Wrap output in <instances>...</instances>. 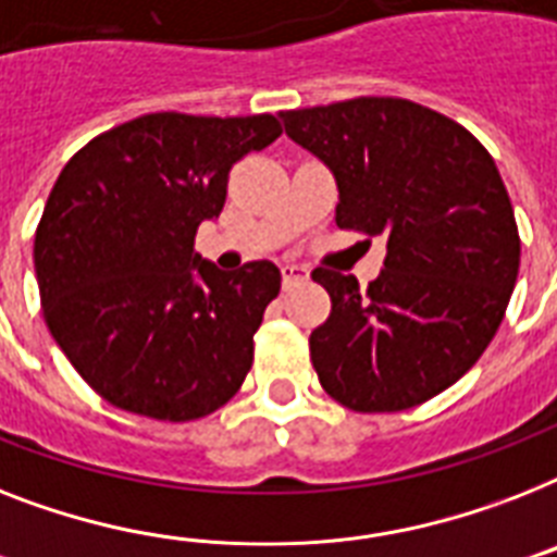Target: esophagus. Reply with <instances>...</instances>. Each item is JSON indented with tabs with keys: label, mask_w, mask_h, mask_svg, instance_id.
<instances>
[{
	"label": "esophagus",
	"mask_w": 557,
	"mask_h": 557,
	"mask_svg": "<svg viewBox=\"0 0 557 557\" xmlns=\"http://www.w3.org/2000/svg\"><path fill=\"white\" fill-rule=\"evenodd\" d=\"M280 274H283V288H292L297 286V283H306V280H309V269H306V265H283Z\"/></svg>",
	"instance_id": "esophagus-1"
}]
</instances>
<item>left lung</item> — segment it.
<instances>
[{"label": "left lung", "instance_id": "left-lung-1", "mask_svg": "<svg viewBox=\"0 0 557 557\" xmlns=\"http://www.w3.org/2000/svg\"><path fill=\"white\" fill-rule=\"evenodd\" d=\"M334 174V223L386 239L377 280L314 269L332 314L309 337L320 386L355 411H400L478 363L512 297L521 237L490 151L449 116L397 97L280 114Z\"/></svg>", "mask_w": 557, "mask_h": 557}]
</instances>
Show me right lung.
<instances>
[{"mask_svg":"<svg viewBox=\"0 0 557 557\" xmlns=\"http://www.w3.org/2000/svg\"><path fill=\"white\" fill-rule=\"evenodd\" d=\"M283 134L271 114L162 111L116 125L59 174L34 239L45 323L111 406L206 418L237 395L280 269L220 271L194 251L220 216L228 171Z\"/></svg>","mask_w":557,"mask_h":557,"instance_id":"obj_1","label":"right lung"}]
</instances>
